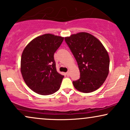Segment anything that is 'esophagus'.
<instances>
[{
    "mask_svg": "<svg viewBox=\"0 0 130 130\" xmlns=\"http://www.w3.org/2000/svg\"><path fill=\"white\" fill-rule=\"evenodd\" d=\"M66 75H67V76H69V75H70V72H69V71H67V72H66Z\"/></svg>",
    "mask_w": 130,
    "mask_h": 130,
    "instance_id": "34e87169",
    "label": "esophagus"
}]
</instances>
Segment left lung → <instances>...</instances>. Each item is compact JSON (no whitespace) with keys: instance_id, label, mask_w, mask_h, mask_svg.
<instances>
[{"instance_id":"left-lung-1","label":"left lung","mask_w":130,"mask_h":130,"mask_svg":"<svg viewBox=\"0 0 130 130\" xmlns=\"http://www.w3.org/2000/svg\"><path fill=\"white\" fill-rule=\"evenodd\" d=\"M75 57L80 78L73 81L77 90L89 93L103 85L109 74V54L99 39L90 33L80 32L64 38Z\"/></svg>"}]
</instances>
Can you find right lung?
<instances>
[{"mask_svg":"<svg viewBox=\"0 0 130 130\" xmlns=\"http://www.w3.org/2000/svg\"><path fill=\"white\" fill-rule=\"evenodd\" d=\"M64 38L45 34L31 40L21 55V72L27 85L40 95H50L60 88L64 76L57 72L54 55Z\"/></svg>","mask_w":130,"mask_h":130,"instance_id":"1","label":"right lung"}]
</instances>
